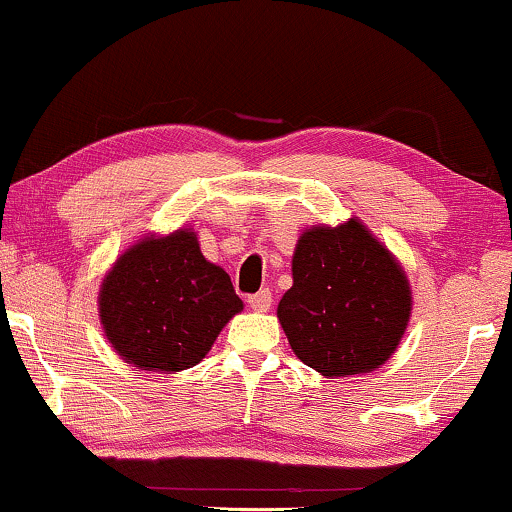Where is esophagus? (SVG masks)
I'll use <instances>...</instances> for the list:
<instances>
[{"label": "esophagus", "mask_w": 512, "mask_h": 512, "mask_svg": "<svg viewBox=\"0 0 512 512\" xmlns=\"http://www.w3.org/2000/svg\"><path fill=\"white\" fill-rule=\"evenodd\" d=\"M247 303L254 312H268L270 305H272V293L268 289H263V291L254 293V296H249Z\"/></svg>", "instance_id": "1"}]
</instances>
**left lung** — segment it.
I'll list each match as a JSON object with an SVG mask.
<instances>
[{
  "instance_id": "left-lung-1",
  "label": "left lung",
  "mask_w": 512,
  "mask_h": 512,
  "mask_svg": "<svg viewBox=\"0 0 512 512\" xmlns=\"http://www.w3.org/2000/svg\"><path fill=\"white\" fill-rule=\"evenodd\" d=\"M291 272L277 319L305 366L333 380L391 359L412 314L410 279L359 216L305 228Z\"/></svg>"
}]
</instances>
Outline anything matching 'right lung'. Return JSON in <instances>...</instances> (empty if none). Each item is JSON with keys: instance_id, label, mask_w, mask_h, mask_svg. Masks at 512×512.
Segmentation results:
<instances>
[{"instance_id": "1", "label": "right lung", "mask_w": 512, "mask_h": 512, "mask_svg": "<svg viewBox=\"0 0 512 512\" xmlns=\"http://www.w3.org/2000/svg\"><path fill=\"white\" fill-rule=\"evenodd\" d=\"M242 310L228 272L202 256L188 226L139 237L104 272L97 293L102 331L116 354L165 375L205 359Z\"/></svg>"}]
</instances>
